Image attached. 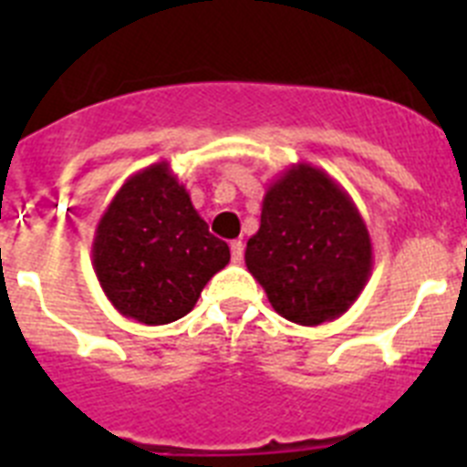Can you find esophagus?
I'll return each mask as SVG.
<instances>
[{
  "mask_svg": "<svg viewBox=\"0 0 467 467\" xmlns=\"http://www.w3.org/2000/svg\"><path fill=\"white\" fill-rule=\"evenodd\" d=\"M231 259L241 262L243 259V241H231Z\"/></svg>",
  "mask_w": 467,
  "mask_h": 467,
  "instance_id": "esophagus-1",
  "label": "esophagus"
}]
</instances>
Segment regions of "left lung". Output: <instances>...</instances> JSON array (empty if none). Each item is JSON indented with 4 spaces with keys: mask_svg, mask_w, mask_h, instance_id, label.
<instances>
[{
    "mask_svg": "<svg viewBox=\"0 0 467 467\" xmlns=\"http://www.w3.org/2000/svg\"><path fill=\"white\" fill-rule=\"evenodd\" d=\"M372 264L365 220L334 177L295 163L269 184L245 266L278 316L306 327L337 320L365 290Z\"/></svg>",
    "mask_w": 467,
    "mask_h": 467,
    "instance_id": "1",
    "label": "left lung"
}]
</instances>
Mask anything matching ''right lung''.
<instances>
[{
    "label": "right lung",
    "mask_w": 467,
    "mask_h": 467,
    "mask_svg": "<svg viewBox=\"0 0 467 467\" xmlns=\"http://www.w3.org/2000/svg\"><path fill=\"white\" fill-rule=\"evenodd\" d=\"M90 253L111 306L142 325L187 316L231 259L166 161L121 184L98 222Z\"/></svg>",
    "instance_id": "add662e5"
}]
</instances>
